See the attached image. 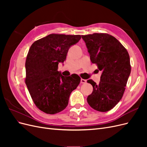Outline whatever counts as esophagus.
Listing matches in <instances>:
<instances>
[{
	"label": "esophagus",
	"mask_w": 147,
	"mask_h": 147,
	"mask_svg": "<svg viewBox=\"0 0 147 147\" xmlns=\"http://www.w3.org/2000/svg\"><path fill=\"white\" fill-rule=\"evenodd\" d=\"M81 83H86V80L82 78V79H81Z\"/></svg>",
	"instance_id": "obj_1"
}]
</instances>
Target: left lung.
Wrapping results in <instances>:
<instances>
[{
    "instance_id": "1",
    "label": "left lung",
    "mask_w": 147,
    "mask_h": 147,
    "mask_svg": "<svg viewBox=\"0 0 147 147\" xmlns=\"http://www.w3.org/2000/svg\"><path fill=\"white\" fill-rule=\"evenodd\" d=\"M82 37L91 63L102 71L99 84L92 80L87 81L93 87L87 102L93 109L107 112L118 103L125 91L131 70L129 55L122 44L108 34L94 33Z\"/></svg>"
}]
</instances>
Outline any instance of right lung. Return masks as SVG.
Returning <instances> with one entry per match:
<instances>
[{
	"label": "right lung",
	"instance_id": "1",
	"mask_svg": "<svg viewBox=\"0 0 147 147\" xmlns=\"http://www.w3.org/2000/svg\"><path fill=\"white\" fill-rule=\"evenodd\" d=\"M80 35L52 34L31 45L26 61V80L31 97L37 107L48 114L59 113L68 105L69 96L80 82L77 74L69 77L57 71L71 46Z\"/></svg>",
	"mask_w": 147,
	"mask_h": 147
}]
</instances>
